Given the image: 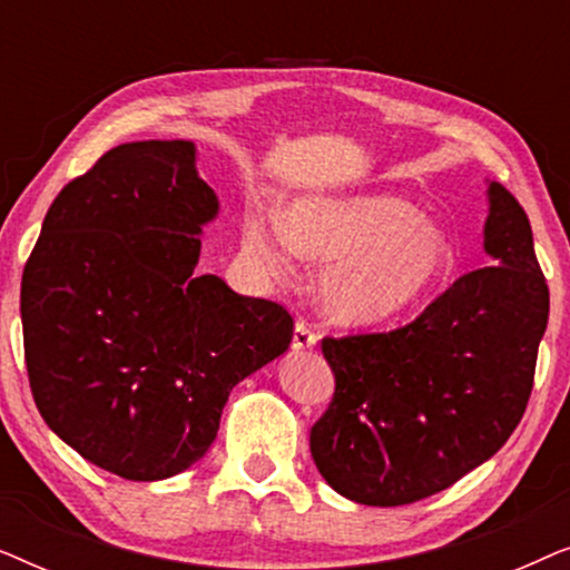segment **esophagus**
Returning a JSON list of instances; mask_svg holds the SVG:
<instances>
[{"label":"esophagus","mask_w":570,"mask_h":570,"mask_svg":"<svg viewBox=\"0 0 570 570\" xmlns=\"http://www.w3.org/2000/svg\"><path fill=\"white\" fill-rule=\"evenodd\" d=\"M318 342V334L314 326H311L308 322H303V318H298L295 322V332H293V350H308L314 347Z\"/></svg>","instance_id":"34e87169"}]
</instances>
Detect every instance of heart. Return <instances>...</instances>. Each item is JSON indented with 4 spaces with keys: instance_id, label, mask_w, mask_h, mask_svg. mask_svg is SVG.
Segmentation results:
<instances>
[{
    "instance_id": "heart-1",
    "label": "heart",
    "mask_w": 570,
    "mask_h": 570,
    "mask_svg": "<svg viewBox=\"0 0 570 570\" xmlns=\"http://www.w3.org/2000/svg\"><path fill=\"white\" fill-rule=\"evenodd\" d=\"M244 248L272 275H287L291 252L332 262L318 283L322 306L334 322L355 326L415 306L451 264L446 230L384 194L301 199L285 209L283 228L248 213Z\"/></svg>"
}]
</instances>
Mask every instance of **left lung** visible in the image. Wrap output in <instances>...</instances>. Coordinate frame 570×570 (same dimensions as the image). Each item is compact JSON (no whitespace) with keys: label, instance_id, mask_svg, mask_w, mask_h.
Returning <instances> with one entry per match:
<instances>
[{"label":"left lung","instance_id":"obj_1","mask_svg":"<svg viewBox=\"0 0 570 570\" xmlns=\"http://www.w3.org/2000/svg\"><path fill=\"white\" fill-rule=\"evenodd\" d=\"M490 267L466 272L394 332L324 337L334 396L311 456L340 495L404 505L441 493L517 431L534 384L550 291L524 207L488 184Z\"/></svg>","mask_w":570,"mask_h":570}]
</instances>
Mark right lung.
Masks as SVG:
<instances>
[{"label":"right lung","instance_id":"1","mask_svg":"<svg viewBox=\"0 0 570 570\" xmlns=\"http://www.w3.org/2000/svg\"><path fill=\"white\" fill-rule=\"evenodd\" d=\"M217 209L194 142L119 145L59 191L22 269L36 407L77 454L124 480L199 462L230 389L293 340L279 303L194 272Z\"/></svg>","mask_w":570,"mask_h":570}]
</instances>
